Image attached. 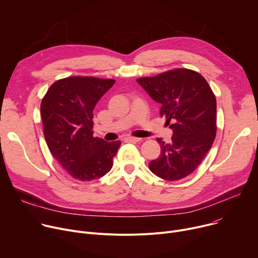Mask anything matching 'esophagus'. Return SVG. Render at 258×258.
<instances>
[{"label": "esophagus", "instance_id": "34e87169", "mask_svg": "<svg viewBox=\"0 0 258 258\" xmlns=\"http://www.w3.org/2000/svg\"><path fill=\"white\" fill-rule=\"evenodd\" d=\"M125 139H126L127 141H131V142H139V141H141V138H139V137H133V136H127Z\"/></svg>", "mask_w": 258, "mask_h": 258}]
</instances>
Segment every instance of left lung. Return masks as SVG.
Returning a JSON list of instances; mask_svg holds the SVG:
<instances>
[{
  "mask_svg": "<svg viewBox=\"0 0 258 258\" xmlns=\"http://www.w3.org/2000/svg\"><path fill=\"white\" fill-rule=\"evenodd\" d=\"M161 103L160 114L173 130L172 141L161 138V155L150 164L160 178L174 181L191 174L211 149L216 136V98L203 76L175 69L136 80Z\"/></svg>",
  "mask_w": 258,
  "mask_h": 258,
  "instance_id": "1",
  "label": "left lung"
}]
</instances>
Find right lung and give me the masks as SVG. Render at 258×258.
<instances>
[{"mask_svg": "<svg viewBox=\"0 0 258 258\" xmlns=\"http://www.w3.org/2000/svg\"><path fill=\"white\" fill-rule=\"evenodd\" d=\"M112 79L74 76L53 83L41 102L44 136L50 153L81 181L105 175L121 141L93 136V109L114 84Z\"/></svg>", "mask_w": 258, "mask_h": 258, "instance_id": "obj_1", "label": "right lung"}]
</instances>
